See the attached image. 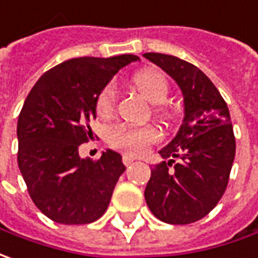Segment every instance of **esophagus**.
<instances>
[{"instance_id":"esophagus-1","label":"esophagus","mask_w":258,"mask_h":258,"mask_svg":"<svg viewBox=\"0 0 258 258\" xmlns=\"http://www.w3.org/2000/svg\"><path fill=\"white\" fill-rule=\"evenodd\" d=\"M134 161H136V158L133 156H130V154H124V156H122V163L125 165H131Z\"/></svg>"}]
</instances>
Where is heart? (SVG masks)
I'll use <instances>...</instances> for the list:
<instances>
[{
    "instance_id": "b5f03b06",
    "label": "heart",
    "mask_w": 258,
    "mask_h": 258,
    "mask_svg": "<svg viewBox=\"0 0 258 258\" xmlns=\"http://www.w3.org/2000/svg\"><path fill=\"white\" fill-rule=\"evenodd\" d=\"M134 84L151 102H154V110L158 115L170 118L171 111L165 104L170 94V83L164 73L156 68H147L134 76ZM117 101L115 85L110 83L102 87L95 98V111L101 117H108L114 112ZM160 141V131L151 125L133 127V125H115L110 131L108 143L112 147L131 154H143L150 146Z\"/></svg>"
}]
</instances>
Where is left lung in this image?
Returning a JSON list of instances; mask_svg holds the SVG:
<instances>
[{
  "label": "left lung",
  "instance_id": "1",
  "mask_svg": "<svg viewBox=\"0 0 258 258\" xmlns=\"http://www.w3.org/2000/svg\"><path fill=\"white\" fill-rule=\"evenodd\" d=\"M144 57L180 85L185 114L177 136L160 150L163 158L180 161L154 165L144 197L158 220L190 224L206 217L227 188L235 156L230 112L216 85L200 68L167 54L146 52Z\"/></svg>",
  "mask_w": 258,
  "mask_h": 258
}]
</instances>
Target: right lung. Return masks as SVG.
<instances>
[{
  "label": "right lung",
  "instance_id": "obj_1",
  "mask_svg": "<svg viewBox=\"0 0 258 258\" xmlns=\"http://www.w3.org/2000/svg\"><path fill=\"white\" fill-rule=\"evenodd\" d=\"M137 55L73 58L44 73L18 117V167L34 204L55 223L88 224L101 217L125 167L118 153L78 156L93 140L95 98Z\"/></svg>",
  "mask_w": 258,
  "mask_h": 258
}]
</instances>
